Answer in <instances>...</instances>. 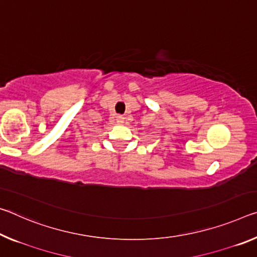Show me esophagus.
Segmentation results:
<instances>
[{
    "label": "esophagus",
    "mask_w": 257,
    "mask_h": 257,
    "mask_svg": "<svg viewBox=\"0 0 257 257\" xmlns=\"http://www.w3.org/2000/svg\"><path fill=\"white\" fill-rule=\"evenodd\" d=\"M123 121H124V117L122 116V115H117L116 116V122L119 124H121V123H123Z\"/></svg>",
    "instance_id": "obj_1"
}]
</instances>
